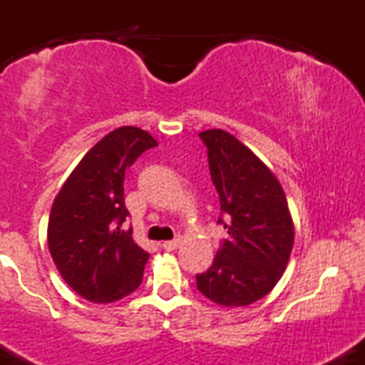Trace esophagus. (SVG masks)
<instances>
[{"instance_id":"1","label":"esophagus","mask_w":365,"mask_h":365,"mask_svg":"<svg viewBox=\"0 0 365 365\" xmlns=\"http://www.w3.org/2000/svg\"><path fill=\"white\" fill-rule=\"evenodd\" d=\"M180 238H175V240H168V242H163V249L165 250H175V249H178L180 247Z\"/></svg>"}]
</instances>
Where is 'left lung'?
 <instances>
[{"mask_svg": "<svg viewBox=\"0 0 365 365\" xmlns=\"http://www.w3.org/2000/svg\"><path fill=\"white\" fill-rule=\"evenodd\" d=\"M220 195L228 238L197 288L223 307H244L267 295L287 269L295 226L276 175L252 149L221 128L199 133Z\"/></svg>", "mask_w": 365, "mask_h": 365, "instance_id": "left-lung-1", "label": "left lung"}]
</instances>
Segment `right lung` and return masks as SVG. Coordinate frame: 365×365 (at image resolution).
<instances>
[{
	"label": "right lung",
	"instance_id": "add662e5",
	"mask_svg": "<svg viewBox=\"0 0 365 365\" xmlns=\"http://www.w3.org/2000/svg\"><path fill=\"white\" fill-rule=\"evenodd\" d=\"M158 140L139 127L104 135L54 197L48 249L61 278L82 299L110 304L139 288L149 254L133 242L125 217V170Z\"/></svg>",
	"mask_w": 365,
	"mask_h": 365
}]
</instances>
